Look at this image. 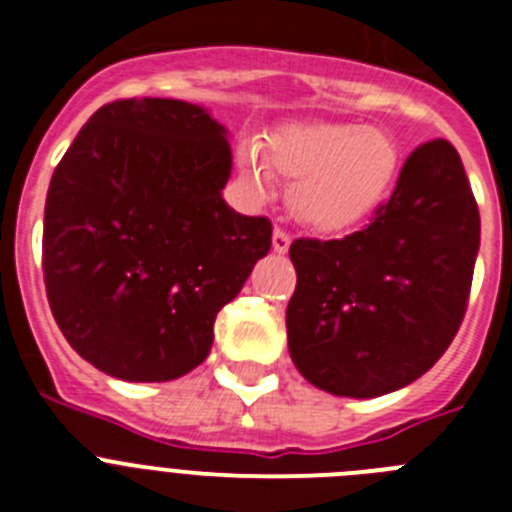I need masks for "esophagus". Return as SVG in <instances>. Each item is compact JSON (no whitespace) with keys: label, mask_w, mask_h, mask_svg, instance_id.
I'll return each instance as SVG.
<instances>
[{"label":"esophagus","mask_w":512,"mask_h":512,"mask_svg":"<svg viewBox=\"0 0 512 512\" xmlns=\"http://www.w3.org/2000/svg\"><path fill=\"white\" fill-rule=\"evenodd\" d=\"M289 243H292V238H289L287 230H282V228L274 230V235H271V246H274V251H277V253H287L289 251Z\"/></svg>","instance_id":"esophagus-1"}]
</instances>
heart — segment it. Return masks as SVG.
<instances>
[{
    "label": "heart",
    "instance_id": "heart-1",
    "mask_svg": "<svg viewBox=\"0 0 512 512\" xmlns=\"http://www.w3.org/2000/svg\"><path fill=\"white\" fill-rule=\"evenodd\" d=\"M266 164L292 182L289 210L315 230H346L364 223L392 192L400 151L387 130L364 122H318L289 128L271 140L266 161L256 148L241 153L246 182L266 187Z\"/></svg>",
    "mask_w": 512,
    "mask_h": 512
}]
</instances>
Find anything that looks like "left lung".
<instances>
[{
	"instance_id": "left-lung-1",
	"label": "left lung",
	"mask_w": 512,
	"mask_h": 512,
	"mask_svg": "<svg viewBox=\"0 0 512 512\" xmlns=\"http://www.w3.org/2000/svg\"><path fill=\"white\" fill-rule=\"evenodd\" d=\"M479 210L449 140L415 148L369 225L297 238L289 356L338 397H379L423 377L454 341L472 289Z\"/></svg>"
}]
</instances>
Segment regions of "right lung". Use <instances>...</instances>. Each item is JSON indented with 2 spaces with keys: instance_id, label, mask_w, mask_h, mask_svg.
I'll return each mask as SVG.
<instances>
[{
  "instance_id": "add662e5",
  "label": "right lung",
  "mask_w": 512,
  "mask_h": 512,
  "mask_svg": "<svg viewBox=\"0 0 512 512\" xmlns=\"http://www.w3.org/2000/svg\"><path fill=\"white\" fill-rule=\"evenodd\" d=\"M228 130L200 104L133 97L79 130L45 197L43 274L81 359L169 382L207 359L212 328L271 248L266 217L223 200Z\"/></svg>"
}]
</instances>
